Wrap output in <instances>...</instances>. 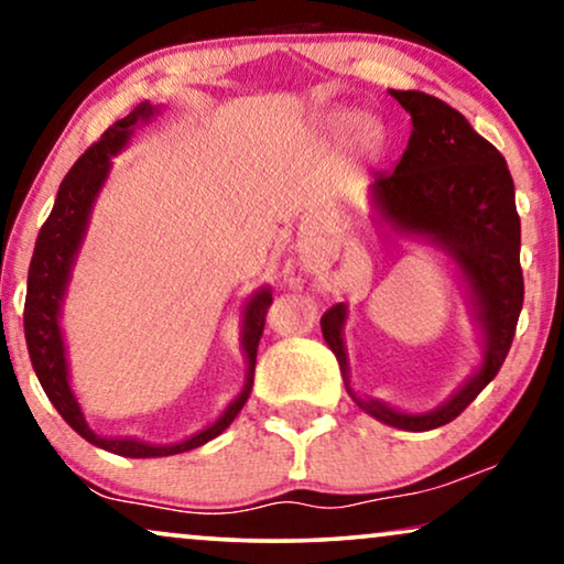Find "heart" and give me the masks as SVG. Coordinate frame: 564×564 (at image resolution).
I'll use <instances>...</instances> for the list:
<instances>
[{
    "mask_svg": "<svg viewBox=\"0 0 564 564\" xmlns=\"http://www.w3.org/2000/svg\"><path fill=\"white\" fill-rule=\"evenodd\" d=\"M352 131H356V137L360 141H373V139H377V129H373L369 120H356V123H352Z\"/></svg>",
    "mask_w": 564,
    "mask_h": 564,
    "instance_id": "heart-1",
    "label": "heart"
}]
</instances>
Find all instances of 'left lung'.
<instances>
[{"label":"left lung","mask_w":564,"mask_h":564,"mask_svg":"<svg viewBox=\"0 0 564 564\" xmlns=\"http://www.w3.org/2000/svg\"><path fill=\"white\" fill-rule=\"evenodd\" d=\"M389 95L410 112L412 133L394 172L373 175L371 204L400 235L423 237L456 262L485 335V360L441 408L400 412L371 397L360 400L348 387L345 304L322 314L319 325L358 408L381 423L420 433L459 417L508 356L523 306L521 219L506 160L459 110L417 89H389Z\"/></svg>","instance_id":"left-lung-1"}]
</instances>
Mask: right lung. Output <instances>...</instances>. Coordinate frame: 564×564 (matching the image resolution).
Instances as JSON below:
<instances>
[{
  "instance_id": "add662e5",
  "label": "right lung",
  "mask_w": 564,
  "mask_h": 564,
  "mask_svg": "<svg viewBox=\"0 0 564 564\" xmlns=\"http://www.w3.org/2000/svg\"><path fill=\"white\" fill-rule=\"evenodd\" d=\"M156 108L149 102H141L137 110L126 118L116 120L85 154L74 162V167L66 172L56 193V204L51 208L46 224L37 231L33 260L28 270V296H25V340L28 352L33 360L35 377L41 381L43 392L51 404L58 410L66 423L77 431L82 438L105 452L129 456V459H152V456H172L191 452L208 444L216 435L227 431L231 420L245 408L247 397L254 384V358H258V343L265 329L268 306L273 304V294L268 289H260L250 296L242 317V348L247 356V381L245 389L235 397V402L224 410V415L214 425L204 427L200 433L191 435L180 444H154V441L141 438V435H102L89 423V417L82 410L79 397L74 392L69 379V358H66V345L62 333V304L69 283L74 258H77L82 239H85L93 204L100 193L110 172V156H116L120 149L129 144L133 129L139 123L152 120Z\"/></svg>"
}]
</instances>
